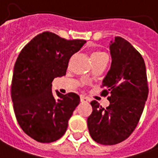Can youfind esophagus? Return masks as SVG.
Listing matches in <instances>:
<instances>
[{
	"instance_id": "esophagus-1",
	"label": "esophagus",
	"mask_w": 158,
	"mask_h": 158,
	"mask_svg": "<svg viewBox=\"0 0 158 158\" xmlns=\"http://www.w3.org/2000/svg\"><path fill=\"white\" fill-rule=\"evenodd\" d=\"M80 101L82 102H87L89 101V98H87V97L84 96V95H81L80 96Z\"/></svg>"
}]
</instances>
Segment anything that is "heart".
<instances>
[{
	"label": "heart",
	"mask_w": 158,
	"mask_h": 158,
	"mask_svg": "<svg viewBox=\"0 0 158 158\" xmlns=\"http://www.w3.org/2000/svg\"><path fill=\"white\" fill-rule=\"evenodd\" d=\"M106 55L103 52H101V51H95L94 52L92 53L91 55V58L92 59H97V58H98V57H101L102 56Z\"/></svg>",
	"instance_id": "heart-1"
}]
</instances>
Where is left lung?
<instances>
[{
    "mask_svg": "<svg viewBox=\"0 0 158 158\" xmlns=\"http://www.w3.org/2000/svg\"><path fill=\"white\" fill-rule=\"evenodd\" d=\"M110 51L111 65L101 86L102 96L110 94V105L103 108L97 101L91 102L93 111L87 120L92 139L104 145L116 144L130 137L148 95L146 66L141 54L121 37L110 42Z\"/></svg>",
    "mask_w": 158,
    "mask_h": 158,
    "instance_id": "obj_1",
    "label": "left lung"
}]
</instances>
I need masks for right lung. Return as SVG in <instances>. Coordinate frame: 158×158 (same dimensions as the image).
<instances>
[{
	"mask_svg": "<svg viewBox=\"0 0 158 158\" xmlns=\"http://www.w3.org/2000/svg\"><path fill=\"white\" fill-rule=\"evenodd\" d=\"M84 43L43 32L24 46L16 60L10 87L14 111L23 132L38 142L56 141L66 131L80 99L74 93L57 92L55 97L52 82L66 74L70 57Z\"/></svg>",
	"mask_w": 158,
	"mask_h": 158,
	"instance_id": "obj_1",
	"label": "right lung"
}]
</instances>
